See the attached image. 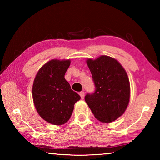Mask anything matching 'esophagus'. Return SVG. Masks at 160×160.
I'll use <instances>...</instances> for the list:
<instances>
[{
    "instance_id": "obj_1",
    "label": "esophagus",
    "mask_w": 160,
    "mask_h": 160,
    "mask_svg": "<svg viewBox=\"0 0 160 160\" xmlns=\"http://www.w3.org/2000/svg\"><path fill=\"white\" fill-rule=\"evenodd\" d=\"M80 97H81V99H84V97H85V92H80Z\"/></svg>"
}]
</instances>
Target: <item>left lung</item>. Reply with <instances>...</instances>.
I'll return each instance as SVG.
<instances>
[{
	"label": "left lung",
	"mask_w": 160,
	"mask_h": 160,
	"mask_svg": "<svg viewBox=\"0 0 160 160\" xmlns=\"http://www.w3.org/2000/svg\"><path fill=\"white\" fill-rule=\"evenodd\" d=\"M87 63L95 86L93 93H88L85 102L92 112L103 123L115 121L125 112L130 99V82L122 66L107 56Z\"/></svg>",
	"instance_id": "8db88e82"
}]
</instances>
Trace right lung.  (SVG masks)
<instances>
[{"mask_svg":"<svg viewBox=\"0 0 160 160\" xmlns=\"http://www.w3.org/2000/svg\"><path fill=\"white\" fill-rule=\"evenodd\" d=\"M70 60H51L38 71L32 87V96L38 113L46 121L62 125L69 120L79 94L65 79Z\"/></svg>","mask_w":160,"mask_h":160,"instance_id":"right-lung-1","label":"right lung"}]
</instances>
